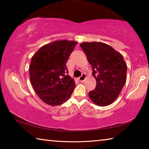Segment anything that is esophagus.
<instances>
[{
	"mask_svg": "<svg viewBox=\"0 0 149 149\" xmlns=\"http://www.w3.org/2000/svg\"><path fill=\"white\" fill-rule=\"evenodd\" d=\"M85 78H86V75L84 74H82L81 76H80L79 78H78V79H79V80L81 82H83V81H84Z\"/></svg>",
	"mask_w": 149,
	"mask_h": 149,
	"instance_id": "esophagus-1",
	"label": "esophagus"
}]
</instances>
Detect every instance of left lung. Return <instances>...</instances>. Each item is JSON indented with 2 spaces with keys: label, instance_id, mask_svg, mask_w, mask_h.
Listing matches in <instances>:
<instances>
[{
  "label": "left lung",
  "instance_id": "1",
  "mask_svg": "<svg viewBox=\"0 0 149 149\" xmlns=\"http://www.w3.org/2000/svg\"><path fill=\"white\" fill-rule=\"evenodd\" d=\"M80 46L91 64L96 88L89 93L96 105L106 107L118 99L126 81L127 64L122 54L101 42H84Z\"/></svg>",
  "mask_w": 149,
  "mask_h": 149
}]
</instances>
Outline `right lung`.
<instances>
[{
	"instance_id": "obj_1",
	"label": "right lung",
	"mask_w": 149,
	"mask_h": 149,
	"mask_svg": "<svg viewBox=\"0 0 149 149\" xmlns=\"http://www.w3.org/2000/svg\"><path fill=\"white\" fill-rule=\"evenodd\" d=\"M77 43L67 40L55 41L41 47L31 58L30 81L39 99L47 104H62L74 91L75 81L65 73H68L66 63Z\"/></svg>"
}]
</instances>
